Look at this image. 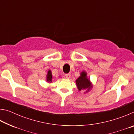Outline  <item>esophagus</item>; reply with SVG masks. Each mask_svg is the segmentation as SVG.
Instances as JSON below:
<instances>
[{
	"instance_id": "obj_1",
	"label": "esophagus",
	"mask_w": 134,
	"mask_h": 134,
	"mask_svg": "<svg viewBox=\"0 0 134 134\" xmlns=\"http://www.w3.org/2000/svg\"><path fill=\"white\" fill-rule=\"evenodd\" d=\"M65 77H66V78L69 79V78L70 77V76H71V74H70V73L65 74Z\"/></svg>"
}]
</instances>
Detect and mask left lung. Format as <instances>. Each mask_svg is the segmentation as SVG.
Listing matches in <instances>:
<instances>
[{
  "label": "left lung",
  "instance_id": "obj_1",
  "mask_svg": "<svg viewBox=\"0 0 134 134\" xmlns=\"http://www.w3.org/2000/svg\"><path fill=\"white\" fill-rule=\"evenodd\" d=\"M86 75L87 74L86 72L83 71L81 73V76L76 81L77 86L78 89L80 91L81 90L87 89V88L90 89V88L91 87H90V80L87 78Z\"/></svg>",
  "mask_w": 134,
  "mask_h": 134
}]
</instances>
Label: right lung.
I'll return each mask as SVG.
<instances>
[{"label":"right lung","mask_w":134,"mask_h":134,"mask_svg":"<svg viewBox=\"0 0 134 134\" xmlns=\"http://www.w3.org/2000/svg\"><path fill=\"white\" fill-rule=\"evenodd\" d=\"M47 80L49 82H51L52 81V79H53V76H52V74H51V71L50 70H49L48 71V74H47Z\"/></svg>","instance_id":"obj_1"}]
</instances>
